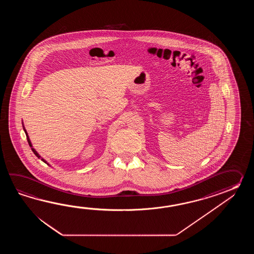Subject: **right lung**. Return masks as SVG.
<instances>
[{
  "instance_id": "1",
  "label": "right lung",
  "mask_w": 254,
  "mask_h": 254,
  "mask_svg": "<svg viewBox=\"0 0 254 254\" xmlns=\"http://www.w3.org/2000/svg\"><path fill=\"white\" fill-rule=\"evenodd\" d=\"M22 128H23V130H24V132H25V134H26V137H27L28 143H29V145H30V147H31V148H32V151H33V153H34V154H35V155H36V156L38 157L39 159H41V160H42V161H43V162H45V163H47V164H48V165H50V164H49L48 162H46V161H45V160H44V159H43V157H41V155H40V154H39L38 152H37V151H36V150H35V149H34V148H33V144H32V142H31V140H30V138H29V135H28L27 130H26V129H25V127H24V125H23V122H22ZM50 166H51V165H50Z\"/></svg>"
}]
</instances>
